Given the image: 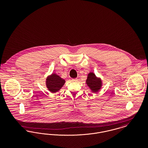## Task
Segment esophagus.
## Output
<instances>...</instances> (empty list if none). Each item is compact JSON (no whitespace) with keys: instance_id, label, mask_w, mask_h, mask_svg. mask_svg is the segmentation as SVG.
I'll return each instance as SVG.
<instances>
[{"instance_id":"34e87169","label":"esophagus","mask_w":148,"mask_h":148,"mask_svg":"<svg viewBox=\"0 0 148 148\" xmlns=\"http://www.w3.org/2000/svg\"><path fill=\"white\" fill-rule=\"evenodd\" d=\"M71 81L73 82H77V79H71Z\"/></svg>"}]
</instances>
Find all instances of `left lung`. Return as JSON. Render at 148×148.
I'll list each match as a JSON object with an SVG mask.
<instances>
[{
	"instance_id": "obj_1",
	"label": "left lung",
	"mask_w": 148,
	"mask_h": 148,
	"mask_svg": "<svg viewBox=\"0 0 148 148\" xmlns=\"http://www.w3.org/2000/svg\"><path fill=\"white\" fill-rule=\"evenodd\" d=\"M85 83L93 93L98 92L103 86V81L100 77L96 76L94 73L90 72L88 74L87 79Z\"/></svg>"
}]
</instances>
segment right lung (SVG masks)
<instances>
[{"label": "right lung", "instance_id": "obj_1", "mask_svg": "<svg viewBox=\"0 0 148 148\" xmlns=\"http://www.w3.org/2000/svg\"><path fill=\"white\" fill-rule=\"evenodd\" d=\"M65 83V79L62 78L56 73H52L47 77L45 85L49 92L56 93L61 89Z\"/></svg>", "mask_w": 148, "mask_h": 148}]
</instances>
